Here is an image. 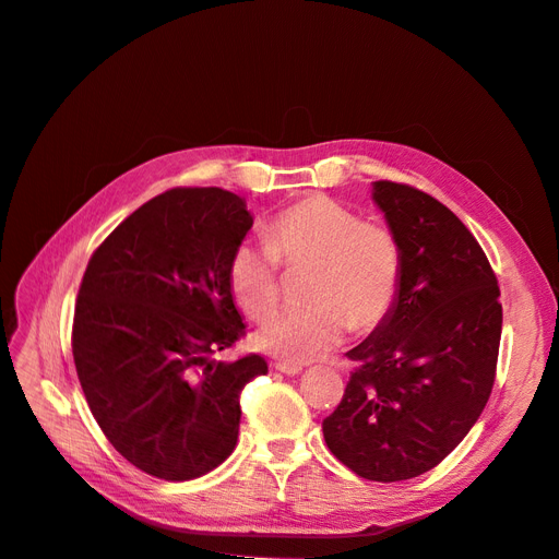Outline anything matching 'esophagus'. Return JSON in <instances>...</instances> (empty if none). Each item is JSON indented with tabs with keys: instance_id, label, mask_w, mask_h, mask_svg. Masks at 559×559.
Returning <instances> with one entry per match:
<instances>
[{
	"instance_id": "34e87169",
	"label": "esophagus",
	"mask_w": 559,
	"mask_h": 559,
	"mask_svg": "<svg viewBox=\"0 0 559 559\" xmlns=\"http://www.w3.org/2000/svg\"><path fill=\"white\" fill-rule=\"evenodd\" d=\"M274 367H276V371L287 373V376H299L304 371L301 365H292V362H276Z\"/></svg>"
}]
</instances>
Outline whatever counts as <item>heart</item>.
Instances as JSON below:
<instances>
[{
    "instance_id": "b5f03b06",
    "label": "heart",
    "mask_w": 559,
    "mask_h": 559,
    "mask_svg": "<svg viewBox=\"0 0 559 559\" xmlns=\"http://www.w3.org/2000/svg\"><path fill=\"white\" fill-rule=\"evenodd\" d=\"M281 264L308 270L304 304L274 312L253 335L255 348L292 365L324 358L346 331L369 333L390 317L403 285V247L385 222L362 219L329 199L306 197L267 226L264 242H240L226 267L228 289L249 317L270 312L278 299Z\"/></svg>"
}]
</instances>
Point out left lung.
I'll return each mask as SVG.
<instances>
[{
	"label": "left lung",
	"instance_id": "left-lung-1",
	"mask_svg": "<svg viewBox=\"0 0 559 559\" xmlns=\"http://www.w3.org/2000/svg\"><path fill=\"white\" fill-rule=\"evenodd\" d=\"M373 201L403 247V285L390 317L348 350L358 362L321 430L360 478L396 483L442 462L485 409L503 306L478 240L444 203L376 181Z\"/></svg>",
	"mask_w": 559,
	"mask_h": 559
}]
</instances>
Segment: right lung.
Listing matches in <instances>:
<instances>
[{"label": "right lung", "instance_id": "1", "mask_svg": "<svg viewBox=\"0 0 559 559\" xmlns=\"http://www.w3.org/2000/svg\"><path fill=\"white\" fill-rule=\"evenodd\" d=\"M253 217L222 188H171L131 213L87 262L72 354L91 413L140 472L181 483L238 444L240 394L267 373L249 354L226 267Z\"/></svg>", "mask_w": 559, "mask_h": 559}]
</instances>
